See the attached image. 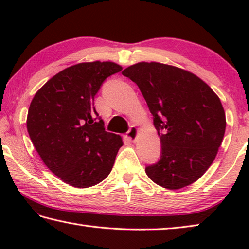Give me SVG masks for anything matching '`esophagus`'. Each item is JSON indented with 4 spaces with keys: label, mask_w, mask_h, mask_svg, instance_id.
Instances as JSON below:
<instances>
[{
    "label": "esophagus",
    "mask_w": 249,
    "mask_h": 249,
    "mask_svg": "<svg viewBox=\"0 0 249 249\" xmlns=\"http://www.w3.org/2000/svg\"><path fill=\"white\" fill-rule=\"evenodd\" d=\"M137 135H138V128L135 127V126H132V127L129 128V130L127 133H126V138H127V141L129 142H135L137 138Z\"/></svg>",
    "instance_id": "esophagus-1"
}]
</instances>
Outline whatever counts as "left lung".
Listing matches in <instances>:
<instances>
[{"label":"left lung","mask_w":249,"mask_h":249,"mask_svg":"<svg viewBox=\"0 0 249 249\" xmlns=\"http://www.w3.org/2000/svg\"><path fill=\"white\" fill-rule=\"evenodd\" d=\"M140 88L161 142L158 162L146 167L155 183L169 190L201 178L216 157L226 120L221 100L196 74L159 62L123 70Z\"/></svg>","instance_id":"8db88e82"}]
</instances>
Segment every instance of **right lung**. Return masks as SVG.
I'll list each match as a JSON object with an SVG mask.
<instances>
[{"mask_svg": "<svg viewBox=\"0 0 249 249\" xmlns=\"http://www.w3.org/2000/svg\"><path fill=\"white\" fill-rule=\"evenodd\" d=\"M121 70L111 61L71 66L48 80L32 100L29 137L45 165L67 184L89 188L112 170L123 142L105 130L94 96L104 80Z\"/></svg>", "mask_w": 249, "mask_h": 249, "instance_id": "add662e5", "label": "right lung"}]
</instances>
